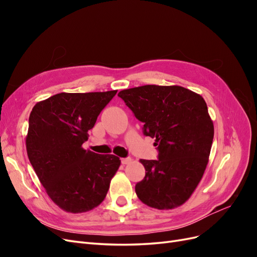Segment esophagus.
Returning <instances> with one entry per match:
<instances>
[{
	"label": "esophagus",
	"mask_w": 257,
	"mask_h": 257,
	"mask_svg": "<svg viewBox=\"0 0 257 257\" xmlns=\"http://www.w3.org/2000/svg\"><path fill=\"white\" fill-rule=\"evenodd\" d=\"M131 161H132V159L131 158H123V159H121V162H122V164H128V163H131Z\"/></svg>",
	"instance_id": "obj_1"
}]
</instances>
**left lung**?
<instances>
[{
	"mask_svg": "<svg viewBox=\"0 0 257 257\" xmlns=\"http://www.w3.org/2000/svg\"><path fill=\"white\" fill-rule=\"evenodd\" d=\"M118 96L158 146V160H141L146 176L135 185L138 198L160 210L181 206L203 178L212 146L214 128L205 99L179 85L155 84Z\"/></svg>",
	"mask_w": 257,
	"mask_h": 257,
	"instance_id": "left-lung-1",
	"label": "left lung"
}]
</instances>
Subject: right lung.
I'll return each mask as SVG.
<instances>
[{"label":"right lung","instance_id":"1","mask_svg":"<svg viewBox=\"0 0 257 257\" xmlns=\"http://www.w3.org/2000/svg\"><path fill=\"white\" fill-rule=\"evenodd\" d=\"M115 93H59L37 103L30 113L26 141L30 163L48 196L64 211L80 213L97 207L120 166L113 154L82 148Z\"/></svg>","mask_w":257,"mask_h":257}]
</instances>
